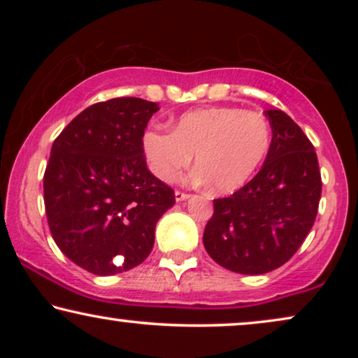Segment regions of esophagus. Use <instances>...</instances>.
<instances>
[{"label": "esophagus", "instance_id": "obj_1", "mask_svg": "<svg viewBox=\"0 0 358 358\" xmlns=\"http://www.w3.org/2000/svg\"><path fill=\"white\" fill-rule=\"evenodd\" d=\"M174 195H176V200H178V202H180V200H185V199H189V197H190V194L184 192V190H179V189L176 190Z\"/></svg>", "mask_w": 358, "mask_h": 358}]
</instances>
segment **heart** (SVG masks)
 I'll use <instances>...</instances> for the list:
<instances>
[{
	"label": "heart",
	"mask_w": 358,
	"mask_h": 358,
	"mask_svg": "<svg viewBox=\"0 0 358 358\" xmlns=\"http://www.w3.org/2000/svg\"><path fill=\"white\" fill-rule=\"evenodd\" d=\"M272 145L262 114L238 107H205L180 115L173 131L155 125L143 135V151L156 178L171 182L195 155L194 179L217 192H234L261 168Z\"/></svg>",
	"instance_id": "1"
}]
</instances>
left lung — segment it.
<instances>
[{
  "mask_svg": "<svg viewBox=\"0 0 358 358\" xmlns=\"http://www.w3.org/2000/svg\"><path fill=\"white\" fill-rule=\"evenodd\" d=\"M272 145L261 171L213 200L203 231L208 256L228 271L267 273L290 261L315 224L321 171L315 146L283 110H266Z\"/></svg>",
  "mask_w": 358,
  "mask_h": 358,
  "instance_id": "1",
  "label": "left lung"
}]
</instances>
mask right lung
Instances as JSON below:
<instances>
[{"label":"right lung","mask_w":358,"mask_h":358,"mask_svg":"<svg viewBox=\"0 0 358 358\" xmlns=\"http://www.w3.org/2000/svg\"><path fill=\"white\" fill-rule=\"evenodd\" d=\"M158 110L138 97L97 102L52 145L43 174L48 228L60 251L94 275L140 266L156 223L176 202L174 190L146 168L143 135Z\"/></svg>","instance_id":"right-lung-1"}]
</instances>
